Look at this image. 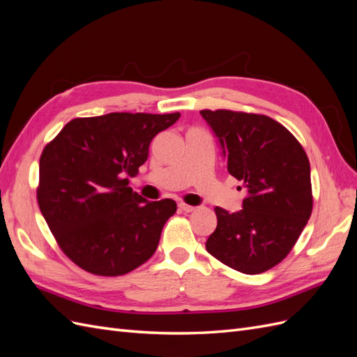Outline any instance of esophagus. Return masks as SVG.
I'll use <instances>...</instances> for the list:
<instances>
[{"label":"esophagus","instance_id":"obj_1","mask_svg":"<svg viewBox=\"0 0 357 357\" xmlns=\"http://www.w3.org/2000/svg\"><path fill=\"white\" fill-rule=\"evenodd\" d=\"M180 210L181 211H185V213H192V211H195L197 210V207H193V205H188V204H185V202H181L180 205Z\"/></svg>","mask_w":357,"mask_h":357}]
</instances>
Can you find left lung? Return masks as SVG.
Instances as JSON below:
<instances>
[{
    "mask_svg": "<svg viewBox=\"0 0 357 357\" xmlns=\"http://www.w3.org/2000/svg\"><path fill=\"white\" fill-rule=\"evenodd\" d=\"M218 135L226 168L243 181V210L215 207L207 252L235 271L261 274L296 244L312 211L310 160L289 129L265 114L201 110Z\"/></svg>",
    "mask_w": 357,
    "mask_h": 357,
    "instance_id": "left-lung-1",
    "label": "left lung"
}]
</instances>
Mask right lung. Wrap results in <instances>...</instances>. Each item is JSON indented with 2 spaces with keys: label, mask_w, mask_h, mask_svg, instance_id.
Returning <instances> with one entry per match:
<instances>
[{
  "label": "right lung",
  "mask_w": 357,
  "mask_h": 357,
  "mask_svg": "<svg viewBox=\"0 0 357 357\" xmlns=\"http://www.w3.org/2000/svg\"><path fill=\"white\" fill-rule=\"evenodd\" d=\"M180 113L75 117L40 156L38 207L61 250L91 274L134 271L156 252L172 199L149 202L128 188L153 137Z\"/></svg>",
  "instance_id": "obj_1"
}]
</instances>
